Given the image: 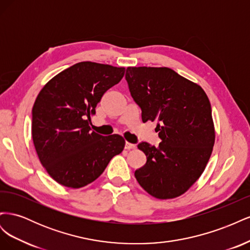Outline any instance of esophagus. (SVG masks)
<instances>
[{"label":"esophagus","mask_w":250,"mask_h":250,"mask_svg":"<svg viewBox=\"0 0 250 250\" xmlns=\"http://www.w3.org/2000/svg\"><path fill=\"white\" fill-rule=\"evenodd\" d=\"M135 147H137V146H135V145H134V144H131V143H128V142H126V143H125V149H127V150H130V149H134Z\"/></svg>","instance_id":"1"}]
</instances>
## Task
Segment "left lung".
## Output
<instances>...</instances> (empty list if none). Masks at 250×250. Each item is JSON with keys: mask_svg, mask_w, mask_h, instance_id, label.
Instances as JSON below:
<instances>
[{"mask_svg": "<svg viewBox=\"0 0 250 250\" xmlns=\"http://www.w3.org/2000/svg\"><path fill=\"white\" fill-rule=\"evenodd\" d=\"M126 80L142 120L158 123L160 146L138 148L147 156L134 172L140 186L157 199L185 194L201 176L213 152L215 126L208 98L200 85L169 67H127Z\"/></svg>", "mask_w": 250, "mask_h": 250, "instance_id": "obj_1", "label": "left lung"}]
</instances>
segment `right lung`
<instances>
[{
	"instance_id": "obj_1",
	"label": "right lung",
	"mask_w": 250,
	"mask_h": 250,
	"mask_svg": "<svg viewBox=\"0 0 250 250\" xmlns=\"http://www.w3.org/2000/svg\"><path fill=\"white\" fill-rule=\"evenodd\" d=\"M125 67L82 62L46 83L32 108V139L43 168L59 185L79 188L99 177L122 152L119 134L90 130L104 93L121 81Z\"/></svg>"
}]
</instances>
